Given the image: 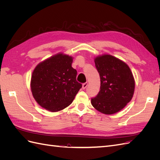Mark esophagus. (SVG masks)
I'll list each match as a JSON object with an SVG mask.
<instances>
[{
  "label": "esophagus",
  "mask_w": 160,
  "mask_h": 160,
  "mask_svg": "<svg viewBox=\"0 0 160 160\" xmlns=\"http://www.w3.org/2000/svg\"><path fill=\"white\" fill-rule=\"evenodd\" d=\"M88 82H85V83H84L83 84V85H82V88H83V89H85L87 87H88Z\"/></svg>",
  "instance_id": "obj_1"
}]
</instances>
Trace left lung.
<instances>
[{"label": "left lung", "mask_w": 160, "mask_h": 160, "mask_svg": "<svg viewBox=\"0 0 160 160\" xmlns=\"http://www.w3.org/2000/svg\"><path fill=\"white\" fill-rule=\"evenodd\" d=\"M95 64L100 76L101 86L91 103L102 113H117L133 98L135 81L132 72L125 62L110 55L96 57Z\"/></svg>", "instance_id": "left-lung-1"}]
</instances>
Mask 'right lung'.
Returning <instances> with one entry per match:
<instances>
[{"label":"right lung","instance_id":"obj_1","mask_svg":"<svg viewBox=\"0 0 160 160\" xmlns=\"http://www.w3.org/2000/svg\"><path fill=\"white\" fill-rule=\"evenodd\" d=\"M72 58L59 53L38 64L32 72L31 91L42 108L52 112L65 109L82 88L72 67Z\"/></svg>","mask_w":160,"mask_h":160}]
</instances>
